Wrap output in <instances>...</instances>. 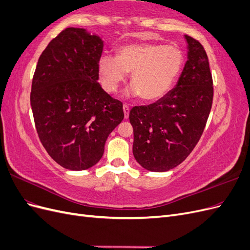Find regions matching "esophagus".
<instances>
[{
    "label": "esophagus",
    "instance_id": "esophagus-1",
    "mask_svg": "<svg viewBox=\"0 0 250 250\" xmlns=\"http://www.w3.org/2000/svg\"><path fill=\"white\" fill-rule=\"evenodd\" d=\"M123 110H124V117H125V119H128V117H129V110H130L129 106H128L127 104H124L123 105Z\"/></svg>",
    "mask_w": 250,
    "mask_h": 250
}]
</instances>
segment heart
Returning <instances> with one entry per match:
<instances>
[{
    "instance_id": "heart-1",
    "label": "heart",
    "mask_w": 250,
    "mask_h": 250,
    "mask_svg": "<svg viewBox=\"0 0 250 250\" xmlns=\"http://www.w3.org/2000/svg\"><path fill=\"white\" fill-rule=\"evenodd\" d=\"M184 65V55L173 46L162 43L127 44L120 48L117 57L103 55L98 62L102 85L116 93L131 73L133 86L127 95L155 101L172 87Z\"/></svg>"
}]
</instances>
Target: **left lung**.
Segmentation results:
<instances>
[{
    "label": "left lung",
    "mask_w": 250,
    "mask_h": 250,
    "mask_svg": "<svg viewBox=\"0 0 250 250\" xmlns=\"http://www.w3.org/2000/svg\"><path fill=\"white\" fill-rule=\"evenodd\" d=\"M185 37L188 60L176 86L155 103L129 112L133 156L151 172L169 171L186 160L201 138L213 103L206 50L191 36Z\"/></svg>",
    "instance_id": "left-lung-1"
}]
</instances>
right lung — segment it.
Masks as SVG:
<instances>
[{
  "instance_id": "1",
  "label": "right lung",
  "mask_w": 250,
  "mask_h": 250,
  "mask_svg": "<svg viewBox=\"0 0 250 250\" xmlns=\"http://www.w3.org/2000/svg\"><path fill=\"white\" fill-rule=\"evenodd\" d=\"M102 51L100 36L66 28L49 42L34 72L30 103L37 134L67 170L99 162L108 135L124 119L122 102L98 82Z\"/></svg>"
}]
</instances>
